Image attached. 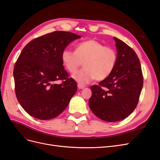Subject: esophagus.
Listing matches in <instances>:
<instances>
[{
  "mask_svg": "<svg viewBox=\"0 0 160 160\" xmlns=\"http://www.w3.org/2000/svg\"><path fill=\"white\" fill-rule=\"evenodd\" d=\"M77 87H78V88L79 89H82L85 88V86L83 85H81V84H78V85H77Z\"/></svg>",
  "mask_w": 160,
  "mask_h": 160,
  "instance_id": "34e87169",
  "label": "esophagus"
}]
</instances>
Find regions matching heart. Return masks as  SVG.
<instances>
[{
	"label": "heart",
	"mask_w": 160,
	"mask_h": 160,
	"mask_svg": "<svg viewBox=\"0 0 160 160\" xmlns=\"http://www.w3.org/2000/svg\"><path fill=\"white\" fill-rule=\"evenodd\" d=\"M61 59L67 70L71 73L75 72L83 62L84 68L77 72L72 77L79 84L85 85L95 79L102 81L108 78L115 69L118 56L112 47L91 39L80 42L75 51L65 49Z\"/></svg>",
	"instance_id": "b5f03b06"
}]
</instances>
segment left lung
I'll list each match as a JSON object with an SVG mask.
<instances>
[{"label": "left lung", "instance_id": "1", "mask_svg": "<svg viewBox=\"0 0 160 160\" xmlns=\"http://www.w3.org/2000/svg\"><path fill=\"white\" fill-rule=\"evenodd\" d=\"M118 59L115 69L99 85L91 87V110L105 122H115L128 118L136 108L143 88L141 64L129 46L114 37Z\"/></svg>", "mask_w": 160, "mask_h": 160}]
</instances>
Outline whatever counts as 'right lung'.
Wrapping results in <instances>:
<instances>
[{"label": "right lung", "instance_id": "1", "mask_svg": "<svg viewBox=\"0 0 160 160\" xmlns=\"http://www.w3.org/2000/svg\"><path fill=\"white\" fill-rule=\"evenodd\" d=\"M81 37L57 31L30 41L14 67L15 93L26 112L38 119L57 117L77 90L62 65V52L70 42ZM58 80L62 82L57 84Z\"/></svg>", "mask_w": 160, "mask_h": 160}]
</instances>
